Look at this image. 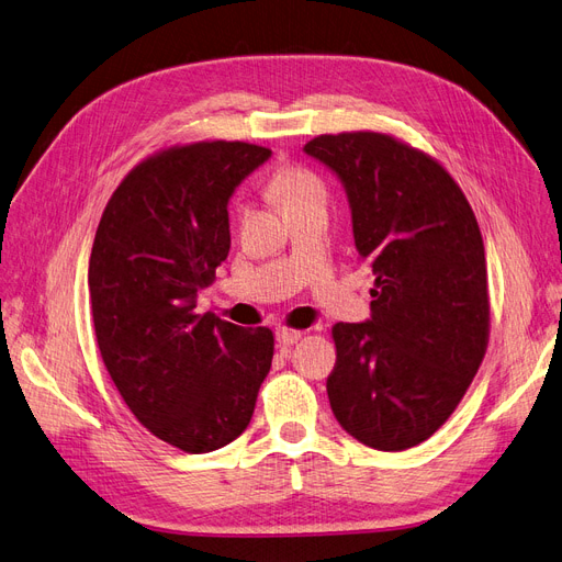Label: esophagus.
<instances>
[{
	"label": "esophagus",
	"instance_id": "1",
	"mask_svg": "<svg viewBox=\"0 0 562 562\" xmlns=\"http://www.w3.org/2000/svg\"><path fill=\"white\" fill-rule=\"evenodd\" d=\"M300 339H302V333H300V330H288V327H279V330H277V341H279V346H283V348L297 344Z\"/></svg>",
	"mask_w": 562,
	"mask_h": 562
}]
</instances>
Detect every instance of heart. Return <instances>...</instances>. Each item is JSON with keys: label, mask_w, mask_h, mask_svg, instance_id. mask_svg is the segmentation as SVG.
Here are the masks:
<instances>
[{"label": "heart", "mask_w": 562, "mask_h": 562, "mask_svg": "<svg viewBox=\"0 0 562 562\" xmlns=\"http://www.w3.org/2000/svg\"><path fill=\"white\" fill-rule=\"evenodd\" d=\"M272 195L283 204V209L306 204V202H325V186L314 171L302 167H283L279 169L272 183Z\"/></svg>", "instance_id": "obj_1"}]
</instances>
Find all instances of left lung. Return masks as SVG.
I'll return each mask as SVG.
<instances>
[{"instance_id":"8db88e82","label":"left lung","mask_w":562,"mask_h":562,"mask_svg":"<svg viewBox=\"0 0 562 562\" xmlns=\"http://www.w3.org/2000/svg\"><path fill=\"white\" fill-rule=\"evenodd\" d=\"M304 153L341 181L376 274L372 316L333 327V414L364 447L412 449L453 414L488 346L474 211L447 169L389 134H321Z\"/></svg>"}]
</instances>
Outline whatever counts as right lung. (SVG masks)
Returning <instances> with one entry per match:
<instances>
[{
    "instance_id": "add662e5",
    "label": "right lung",
    "mask_w": 562,
    "mask_h": 562,
    "mask_svg": "<svg viewBox=\"0 0 562 562\" xmlns=\"http://www.w3.org/2000/svg\"><path fill=\"white\" fill-rule=\"evenodd\" d=\"M269 156L244 142L162 150L115 188L94 235L88 285L106 372L144 428L186 453L237 439L272 367L269 327L195 312L229 254L232 192Z\"/></svg>"
}]
</instances>
